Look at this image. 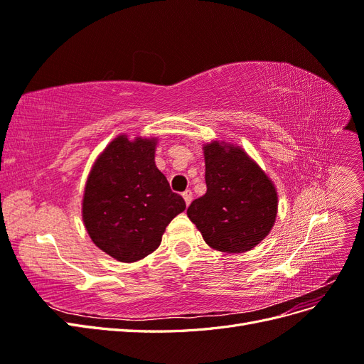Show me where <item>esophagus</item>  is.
I'll return each instance as SVG.
<instances>
[{"label": "esophagus", "instance_id": "esophagus-1", "mask_svg": "<svg viewBox=\"0 0 364 364\" xmlns=\"http://www.w3.org/2000/svg\"><path fill=\"white\" fill-rule=\"evenodd\" d=\"M182 197H183L185 203H186V205H190V203H191V200H193V191H191V190H186V191H183V193H182Z\"/></svg>", "mask_w": 364, "mask_h": 364}]
</instances>
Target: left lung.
I'll list each match as a JSON object with an SVG mask.
<instances>
[{
	"label": "left lung",
	"mask_w": 364,
	"mask_h": 364,
	"mask_svg": "<svg viewBox=\"0 0 364 364\" xmlns=\"http://www.w3.org/2000/svg\"><path fill=\"white\" fill-rule=\"evenodd\" d=\"M206 193L188 206L191 222L208 246L241 253L269 235L278 214V194L269 176L234 144L203 146Z\"/></svg>",
	"instance_id": "8db88e82"
}]
</instances>
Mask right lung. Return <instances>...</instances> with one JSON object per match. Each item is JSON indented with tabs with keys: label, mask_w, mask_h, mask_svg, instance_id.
<instances>
[{
	"label": "right lung",
	"mask_w": 364,
	"mask_h": 364,
	"mask_svg": "<svg viewBox=\"0 0 364 364\" xmlns=\"http://www.w3.org/2000/svg\"><path fill=\"white\" fill-rule=\"evenodd\" d=\"M156 138L117 136L92 165L82 215L94 245L121 262L156 250L171 220L185 209L155 164Z\"/></svg>",
	"instance_id": "add662e5"
}]
</instances>
